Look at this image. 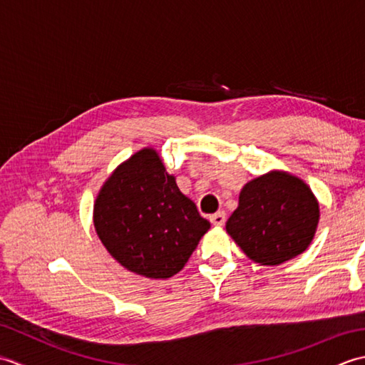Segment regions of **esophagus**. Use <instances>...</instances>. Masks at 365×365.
<instances>
[{"mask_svg": "<svg viewBox=\"0 0 365 365\" xmlns=\"http://www.w3.org/2000/svg\"><path fill=\"white\" fill-rule=\"evenodd\" d=\"M210 221H212L213 226H224V222H226V213L216 212L210 216Z\"/></svg>", "mask_w": 365, "mask_h": 365, "instance_id": "obj_1", "label": "esophagus"}]
</instances>
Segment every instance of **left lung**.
I'll return each instance as SVG.
<instances>
[{"instance_id":"8db88e82","label":"left lung","mask_w":365,"mask_h":365,"mask_svg":"<svg viewBox=\"0 0 365 365\" xmlns=\"http://www.w3.org/2000/svg\"><path fill=\"white\" fill-rule=\"evenodd\" d=\"M319 221L320 205L309 185L285 170H269L240 191L226 230L252 262L276 267L307 250Z\"/></svg>"}]
</instances>
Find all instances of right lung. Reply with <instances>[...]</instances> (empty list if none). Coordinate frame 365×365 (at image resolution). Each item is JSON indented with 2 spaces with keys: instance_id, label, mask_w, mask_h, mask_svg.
Returning <instances> with one entry per match:
<instances>
[{
  "instance_id": "right-lung-1",
  "label": "right lung",
  "mask_w": 365,
  "mask_h": 365,
  "mask_svg": "<svg viewBox=\"0 0 365 365\" xmlns=\"http://www.w3.org/2000/svg\"><path fill=\"white\" fill-rule=\"evenodd\" d=\"M92 218L111 257L150 279L177 274L210 229L153 147L113 170L96 197Z\"/></svg>"
}]
</instances>
